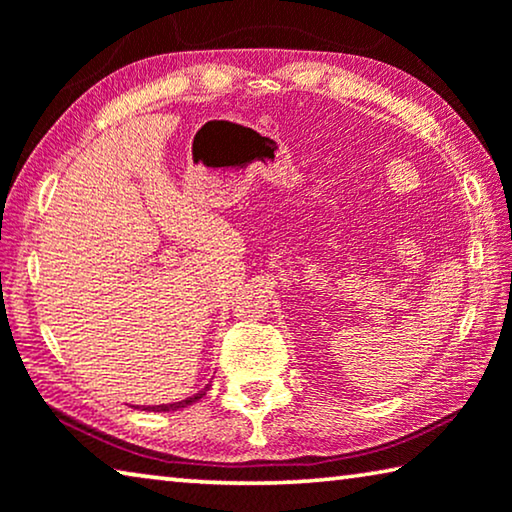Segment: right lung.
<instances>
[{
    "mask_svg": "<svg viewBox=\"0 0 512 512\" xmlns=\"http://www.w3.org/2000/svg\"><path fill=\"white\" fill-rule=\"evenodd\" d=\"M209 392V385L202 389V392H198V394H193V396H189V399H184V401H177V403H168V405H148V408L145 410H152V412H168V410H180V408H186V405H191V403H196L198 399H202V396H205Z\"/></svg>",
    "mask_w": 512,
    "mask_h": 512,
    "instance_id": "obj_1",
    "label": "right lung"
}]
</instances>
